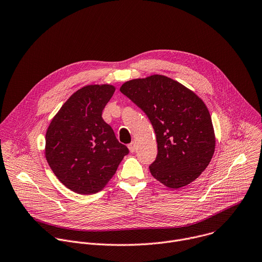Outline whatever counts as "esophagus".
<instances>
[{
    "label": "esophagus",
    "mask_w": 262,
    "mask_h": 262,
    "mask_svg": "<svg viewBox=\"0 0 262 262\" xmlns=\"http://www.w3.org/2000/svg\"><path fill=\"white\" fill-rule=\"evenodd\" d=\"M128 149H129V151L133 153V152H135L136 151V149H137V145H136V143L135 142H132L130 144H128Z\"/></svg>",
    "instance_id": "obj_1"
}]
</instances>
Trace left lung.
<instances>
[{
    "label": "left lung",
    "mask_w": 262,
    "mask_h": 262,
    "mask_svg": "<svg viewBox=\"0 0 262 262\" xmlns=\"http://www.w3.org/2000/svg\"><path fill=\"white\" fill-rule=\"evenodd\" d=\"M120 92L148 116L157 141L151 175L169 188L194 181L215 151V134L205 103L181 83L162 75L125 82Z\"/></svg>",
    "instance_id": "1"
}]
</instances>
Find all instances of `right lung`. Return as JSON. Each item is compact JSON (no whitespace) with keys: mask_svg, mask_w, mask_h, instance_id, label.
Returning <instances> with one entry per match:
<instances>
[{"mask_svg":"<svg viewBox=\"0 0 262 262\" xmlns=\"http://www.w3.org/2000/svg\"><path fill=\"white\" fill-rule=\"evenodd\" d=\"M115 87L87 85L73 94L51 120L45 156L57 179L79 194L101 191L128 154L102 117Z\"/></svg>","mask_w":262,"mask_h":262,"instance_id":"right-lung-1","label":"right lung"}]
</instances>
